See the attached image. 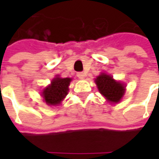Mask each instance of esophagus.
I'll return each instance as SVG.
<instances>
[{
  "mask_svg": "<svg viewBox=\"0 0 159 159\" xmlns=\"http://www.w3.org/2000/svg\"><path fill=\"white\" fill-rule=\"evenodd\" d=\"M76 76H77V77H78L79 79H83V78L85 77V73L78 72L76 74Z\"/></svg>",
  "mask_w": 159,
  "mask_h": 159,
  "instance_id": "obj_1",
  "label": "esophagus"
}]
</instances>
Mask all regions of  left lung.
<instances>
[{
	"instance_id": "1",
	"label": "left lung",
	"mask_w": 159,
	"mask_h": 159,
	"mask_svg": "<svg viewBox=\"0 0 159 159\" xmlns=\"http://www.w3.org/2000/svg\"><path fill=\"white\" fill-rule=\"evenodd\" d=\"M95 83L100 93L108 102L118 103L125 93V85L113 79L112 76L101 73L95 78Z\"/></svg>"
}]
</instances>
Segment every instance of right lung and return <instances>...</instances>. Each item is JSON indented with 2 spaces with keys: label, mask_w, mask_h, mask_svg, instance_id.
Wrapping results in <instances>:
<instances>
[{
  "label": "right lung",
  "mask_w": 159,
  "mask_h": 159,
  "mask_svg": "<svg viewBox=\"0 0 159 159\" xmlns=\"http://www.w3.org/2000/svg\"><path fill=\"white\" fill-rule=\"evenodd\" d=\"M71 78H61L57 76L51 82V84L46 87L42 92L44 101L48 106H57L61 103L69 91V85Z\"/></svg>",
  "instance_id": "1"
}]
</instances>
